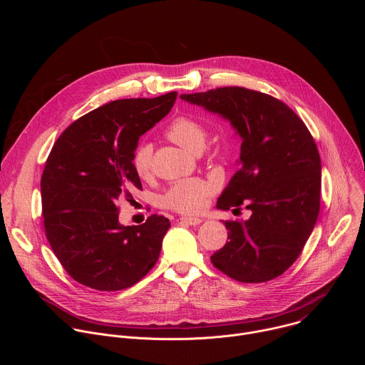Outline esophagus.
<instances>
[{"instance_id":"34e87169","label":"esophagus","mask_w":365,"mask_h":365,"mask_svg":"<svg viewBox=\"0 0 365 365\" xmlns=\"http://www.w3.org/2000/svg\"><path fill=\"white\" fill-rule=\"evenodd\" d=\"M180 221H182V222H185V224H187V225H190V227L199 225V224L202 222V220H200V218H195V217H182V218H180Z\"/></svg>"}]
</instances>
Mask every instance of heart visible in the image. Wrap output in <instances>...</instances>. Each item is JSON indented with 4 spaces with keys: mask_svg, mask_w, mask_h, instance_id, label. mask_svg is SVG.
Here are the masks:
<instances>
[{
    "mask_svg": "<svg viewBox=\"0 0 365 365\" xmlns=\"http://www.w3.org/2000/svg\"><path fill=\"white\" fill-rule=\"evenodd\" d=\"M166 134L172 141L192 153L203 147L206 138L205 127L190 117H178L169 125ZM151 145L147 143H141L134 151L133 166L135 173L143 179L151 173ZM211 190L212 186L210 183L199 179L179 180L165 193L163 203L178 212H197L203 207Z\"/></svg>",
    "mask_w": 365,
    "mask_h": 365,
    "instance_id": "1",
    "label": "heart"
}]
</instances>
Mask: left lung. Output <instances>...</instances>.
Segmentation results:
<instances>
[{"mask_svg":"<svg viewBox=\"0 0 365 365\" xmlns=\"http://www.w3.org/2000/svg\"><path fill=\"white\" fill-rule=\"evenodd\" d=\"M180 99L228 120L241 137L240 169L217 207L251 211L225 221L227 244L212 264L242 283L283 274L314 231L321 205V158L304 123L284 102L252 89L225 86Z\"/></svg>","mask_w":365,"mask_h":365,"instance_id":"1","label":"left lung"}]
</instances>
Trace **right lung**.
I'll return each instance as SVG.
<instances>
[{
    "instance_id": "add662e5",
    "label": "right lung",
    "mask_w": 365,
    "mask_h": 365,
    "mask_svg": "<svg viewBox=\"0 0 365 365\" xmlns=\"http://www.w3.org/2000/svg\"><path fill=\"white\" fill-rule=\"evenodd\" d=\"M178 92L118 99L71 124L51 148L41 175L44 231L55 255L78 283L115 292L140 282L159 259L168 218L118 221V203L141 182L133 166L140 137L165 118Z\"/></svg>"
}]
</instances>
